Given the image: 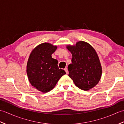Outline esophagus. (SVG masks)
Masks as SVG:
<instances>
[{
  "mask_svg": "<svg viewBox=\"0 0 124 124\" xmlns=\"http://www.w3.org/2000/svg\"><path fill=\"white\" fill-rule=\"evenodd\" d=\"M64 70H65V72L67 73V74H68V73H69V72H68V68H64Z\"/></svg>",
  "mask_w": 124,
  "mask_h": 124,
  "instance_id": "1",
  "label": "esophagus"
}]
</instances>
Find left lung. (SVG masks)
<instances>
[{
  "label": "left lung",
  "instance_id": "1",
  "mask_svg": "<svg viewBox=\"0 0 124 124\" xmlns=\"http://www.w3.org/2000/svg\"><path fill=\"white\" fill-rule=\"evenodd\" d=\"M71 53L72 63L68 65L69 76L75 85L84 91L95 86L101 77L102 67L95 50L90 44L79 41L68 45Z\"/></svg>",
  "mask_w": 124,
  "mask_h": 124
}]
</instances>
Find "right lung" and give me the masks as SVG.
<instances>
[{"instance_id": "add662e5", "label": "right lung", "mask_w": 124, "mask_h": 124, "mask_svg": "<svg viewBox=\"0 0 124 124\" xmlns=\"http://www.w3.org/2000/svg\"><path fill=\"white\" fill-rule=\"evenodd\" d=\"M56 48V46L49 43H42L32 50L28 61L27 73L29 82L43 93L53 89L62 76L66 73L64 70L59 68L57 60L52 57Z\"/></svg>"}]
</instances>
